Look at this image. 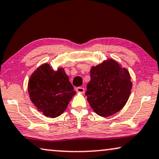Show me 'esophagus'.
Segmentation results:
<instances>
[{
	"label": "esophagus",
	"mask_w": 159,
	"mask_h": 159,
	"mask_svg": "<svg viewBox=\"0 0 159 159\" xmlns=\"http://www.w3.org/2000/svg\"><path fill=\"white\" fill-rule=\"evenodd\" d=\"M75 89H76V92L78 93H84L85 92V89H84V88L83 87H77Z\"/></svg>",
	"instance_id": "obj_1"
}]
</instances>
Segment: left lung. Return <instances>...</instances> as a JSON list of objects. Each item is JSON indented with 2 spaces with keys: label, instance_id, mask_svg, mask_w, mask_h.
I'll list each match as a JSON object with an SVG mask.
<instances>
[{
  "label": "left lung",
  "instance_id": "obj_1",
  "mask_svg": "<svg viewBox=\"0 0 159 159\" xmlns=\"http://www.w3.org/2000/svg\"><path fill=\"white\" fill-rule=\"evenodd\" d=\"M90 73L86 95L93 111L102 117L120 111L126 105L132 87L127 70L110 59L92 67Z\"/></svg>",
  "mask_w": 159,
  "mask_h": 159
}]
</instances>
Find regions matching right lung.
<instances>
[{
    "mask_svg": "<svg viewBox=\"0 0 159 159\" xmlns=\"http://www.w3.org/2000/svg\"><path fill=\"white\" fill-rule=\"evenodd\" d=\"M27 89L30 98L38 111L49 118L60 116L75 94L64 68L55 71L47 63L33 72Z\"/></svg>",
    "mask_w": 159,
    "mask_h": 159,
    "instance_id": "add662e5",
    "label": "right lung"
}]
</instances>
